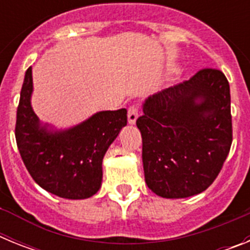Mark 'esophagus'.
Returning <instances> with one entry per match:
<instances>
[{
  "label": "esophagus",
  "mask_w": 250,
  "mask_h": 250,
  "mask_svg": "<svg viewBox=\"0 0 250 250\" xmlns=\"http://www.w3.org/2000/svg\"><path fill=\"white\" fill-rule=\"evenodd\" d=\"M138 107L134 105L130 106L129 109H127V121H129V124H135L136 119H138Z\"/></svg>",
  "instance_id": "34e87169"
}]
</instances>
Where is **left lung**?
I'll list each match as a JSON object with an SVG mask.
<instances>
[{"mask_svg": "<svg viewBox=\"0 0 250 250\" xmlns=\"http://www.w3.org/2000/svg\"><path fill=\"white\" fill-rule=\"evenodd\" d=\"M136 120L145 183L156 195L188 198L210 187L233 140L225 75L203 68L190 80L151 95Z\"/></svg>", "mask_w": 250, "mask_h": 250, "instance_id": "obj_1", "label": "left lung"}]
</instances>
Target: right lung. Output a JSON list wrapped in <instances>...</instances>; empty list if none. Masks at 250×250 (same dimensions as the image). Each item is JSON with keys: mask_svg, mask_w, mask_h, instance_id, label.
I'll use <instances>...</instances> for the list:
<instances>
[{"mask_svg": "<svg viewBox=\"0 0 250 250\" xmlns=\"http://www.w3.org/2000/svg\"><path fill=\"white\" fill-rule=\"evenodd\" d=\"M32 68L28 67L17 107L15 135L21 158L40 187L65 199L98 193L106 150L127 123L126 109L100 111L67 130L40 124L31 106Z\"/></svg>", "mask_w": 250, "mask_h": 250, "instance_id": "obj_1", "label": "right lung"}]
</instances>
